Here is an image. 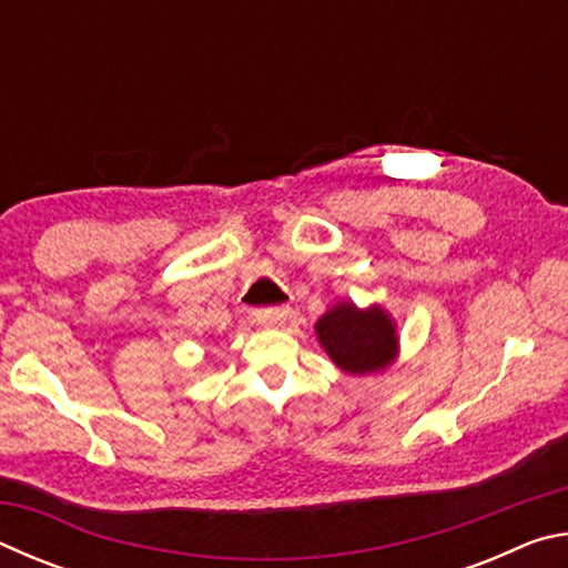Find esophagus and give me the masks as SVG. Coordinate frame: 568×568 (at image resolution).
Masks as SVG:
<instances>
[{
    "mask_svg": "<svg viewBox=\"0 0 568 568\" xmlns=\"http://www.w3.org/2000/svg\"><path fill=\"white\" fill-rule=\"evenodd\" d=\"M287 318V307H263V311H255V321L267 328H281Z\"/></svg>",
    "mask_w": 568,
    "mask_h": 568,
    "instance_id": "esophagus-1",
    "label": "esophagus"
}]
</instances>
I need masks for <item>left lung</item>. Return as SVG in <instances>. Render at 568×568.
<instances>
[{
	"label": "left lung",
	"mask_w": 568,
	"mask_h": 568,
	"mask_svg": "<svg viewBox=\"0 0 568 568\" xmlns=\"http://www.w3.org/2000/svg\"><path fill=\"white\" fill-rule=\"evenodd\" d=\"M315 333L331 361L351 376H368L388 368L398 353L396 323L381 305L361 311L348 301L335 303L315 323Z\"/></svg>",
	"instance_id": "left-lung-1"
}]
</instances>
